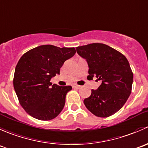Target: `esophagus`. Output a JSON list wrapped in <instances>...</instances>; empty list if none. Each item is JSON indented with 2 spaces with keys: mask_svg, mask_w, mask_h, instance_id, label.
<instances>
[{
  "mask_svg": "<svg viewBox=\"0 0 148 148\" xmlns=\"http://www.w3.org/2000/svg\"><path fill=\"white\" fill-rule=\"evenodd\" d=\"M73 87L75 88H80V86H78V85L74 84L73 86Z\"/></svg>",
  "mask_w": 148,
  "mask_h": 148,
  "instance_id": "obj_1",
  "label": "esophagus"
}]
</instances>
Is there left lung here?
<instances>
[{"label":"left lung","instance_id":"obj_1","mask_svg":"<svg viewBox=\"0 0 148 148\" xmlns=\"http://www.w3.org/2000/svg\"><path fill=\"white\" fill-rule=\"evenodd\" d=\"M77 54L88 65L87 78L96 77L101 84L83 101L95 116L108 117L117 112L128 99L133 73L124 55L108 45L93 43L76 47Z\"/></svg>","mask_w":148,"mask_h":148}]
</instances>
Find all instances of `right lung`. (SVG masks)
Instances as JSON below:
<instances>
[{"mask_svg":"<svg viewBox=\"0 0 148 148\" xmlns=\"http://www.w3.org/2000/svg\"><path fill=\"white\" fill-rule=\"evenodd\" d=\"M75 52L74 47L41 45L20 58L14 73V90L20 104L32 117L51 120L63 109L65 96L72 87L52 85L50 80L60 74L65 61Z\"/></svg>","mask_w":148,"mask_h":148,"instance_id":"add662e5","label":"right lung"}]
</instances>
